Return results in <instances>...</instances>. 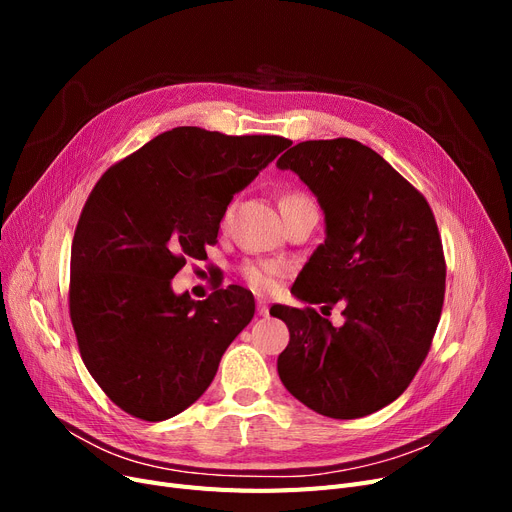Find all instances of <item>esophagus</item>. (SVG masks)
<instances>
[{
    "instance_id": "obj_1",
    "label": "esophagus",
    "mask_w": 512,
    "mask_h": 512,
    "mask_svg": "<svg viewBox=\"0 0 512 512\" xmlns=\"http://www.w3.org/2000/svg\"><path fill=\"white\" fill-rule=\"evenodd\" d=\"M257 313H259V315H263V317H265L267 313H270V307H267V303H265V301H257Z\"/></svg>"
}]
</instances>
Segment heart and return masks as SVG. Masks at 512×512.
<instances>
[{"instance_id": "b5f03b06", "label": "heart", "mask_w": 512, "mask_h": 512, "mask_svg": "<svg viewBox=\"0 0 512 512\" xmlns=\"http://www.w3.org/2000/svg\"><path fill=\"white\" fill-rule=\"evenodd\" d=\"M303 205H313L311 197L301 193V191H288L280 197V209L282 213L294 207H303ZM228 220V211L224 213V222ZM242 278L245 282L255 290V292H272L278 284V280L286 274V267L278 261H255V263H247L242 265L240 270Z\"/></svg>"}]
</instances>
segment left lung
I'll list each match as a JSON object with an SVG mask.
<instances>
[{
  "instance_id": "8db88e82",
  "label": "left lung",
  "mask_w": 512,
  "mask_h": 512,
  "mask_svg": "<svg viewBox=\"0 0 512 512\" xmlns=\"http://www.w3.org/2000/svg\"><path fill=\"white\" fill-rule=\"evenodd\" d=\"M278 168L297 172L326 213V240L292 284L313 307L270 309L288 326L278 357L286 390L332 419L380 411L409 388L438 328L446 259L434 211L417 188L353 139L303 141Z\"/></svg>"
}]
</instances>
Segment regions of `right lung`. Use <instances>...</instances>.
<instances>
[{
  "instance_id": "add662e5",
  "label": "right lung",
  "mask_w": 512,
  "mask_h": 512,
  "mask_svg": "<svg viewBox=\"0 0 512 512\" xmlns=\"http://www.w3.org/2000/svg\"><path fill=\"white\" fill-rule=\"evenodd\" d=\"M288 145L276 134L178 126L93 186L74 230L68 307L80 357L124 413L164 421L191 407L253 319L247 288L193 301L170 280L186 259L207 257L232 195Z\"/></svg>"
}]
</instances>
